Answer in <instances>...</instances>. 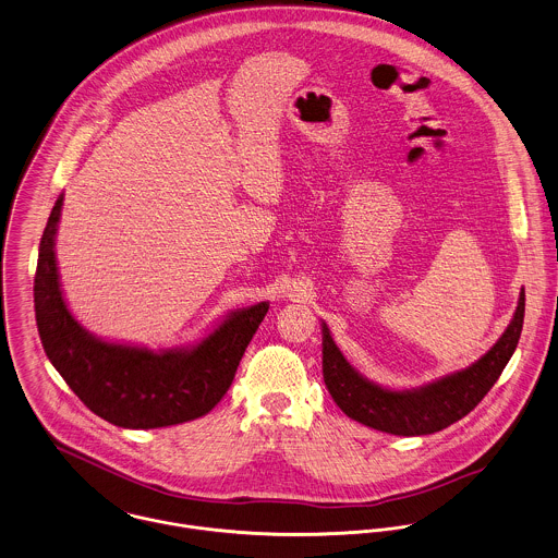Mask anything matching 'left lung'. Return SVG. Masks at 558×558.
Listing matches in <instances>:
<instances>
[{
    "mask_svg": "<svg viewBox=\"0 0 558 558\" xmlns=\"http://www.w3.org/2000/svg\"><path fill=\"white\" fill-rule=\"evenodd\" d=\"M524 324V291L498 342L472 366L416 390H386L364 379L344 360L324 324V379L336 405L353 421L392 436H427L470 414L498 381Z\"/></svg>",
    "mask_w": 558,
    "mask_h": 558,
    "instance_id": "left-lung-1",
    "label": "left lung"
}]
</instances>
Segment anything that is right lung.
<instances>
[{
    "label": "right lung",
    "instance_id": "obj_1",
    "mask_svg": "<svg viewBox=\"0 0 558 558\" xmlns=\"http://www.w3.org/2000/svg\"><path fill=\"white\" fill-rule=\"evenodd\" d=\"M62 196L45 226L34 276V311L43 349L82 403L124 429H157L211 412L230 388L267 302L232 313L194 349L155 353L88 335L69 313L56 267Z\"/></svg>",
    "mask_w": 558,
    "mask_h": 558
}]
</instances>
